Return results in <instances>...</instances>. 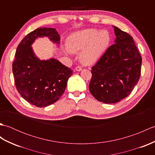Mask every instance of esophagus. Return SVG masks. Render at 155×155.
<instances>
[{
    "mask_svg": "<svg viewBox=\"0 0 155 155\" xmlns=\"http://www.w3.org/2000/svg\"><path fill=\"white\" fill-rule=\"evenodd\" d=\"M82 69H83V68H82L81 67H77L75 68V70L77 71H81Z\"/></svg>",
    "mask_w": 155,
    "mask_h": 155,
    "instance_id": "esophagus-1",
    "label": "esophagus"
}]
</instances>
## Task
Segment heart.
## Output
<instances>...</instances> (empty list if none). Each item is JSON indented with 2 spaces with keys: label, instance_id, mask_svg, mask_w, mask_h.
Segmentation results:
<instances>
[{
  "label": "heart",
  "instance_id": "obj_1",
  "mask_svg": "<svg viewBox=\"0 0 155 155\" xmlns=\"http://www.w3.org/2000/svg\"><path fill=\"white\" fill-rule=\"evenodd\" d=\"M110 43V35L107 31L87 28L75 32L67 38V53H77L82 51L79 60L85 66L93 65L99 61Z\"/></svg>",
  "mask_w": 155,
  "mask_h": 155
}]
</instances>
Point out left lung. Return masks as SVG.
Returning a JSON list of instances; mask_svg holds the SVG:
<instances>
[{"instance_id": "1", "label": "left lung", "mask_w": 155, "mask_h": 155, "mask_svg": "<svg viewBox=\"0 0 155 155\" xmlns=\"http://www.w3.org/2000/svg\"><path fill=\"white\" fill-rule=\"evenodd\" d=\"M116 38L94 67L89 91L98 101L116 103L128 96L140 76L142 58L133 37L113 26Z\"/></svg>"}]
</instances>
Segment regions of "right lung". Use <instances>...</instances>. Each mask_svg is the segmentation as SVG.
I'll return each mask as SVG.
<instances>
[{"mask_svg":"<svg viewBox=\"0 0 155 155\" xmlns=\"http://www.w3.org/2000/svg\"><path fill=\"white\" fill-rule=\"evenodd\" d=\"M41 37L60 44V35L55 28H38L30 32L16 48L12 72L21 96L36 107H46L61 98L73 71L57 59L41 60L36 56L32 45Z\"/></svg>","mask_w":155,"mask_h":155,"instance_id":"1","label":"right lung"}]
</instances>
